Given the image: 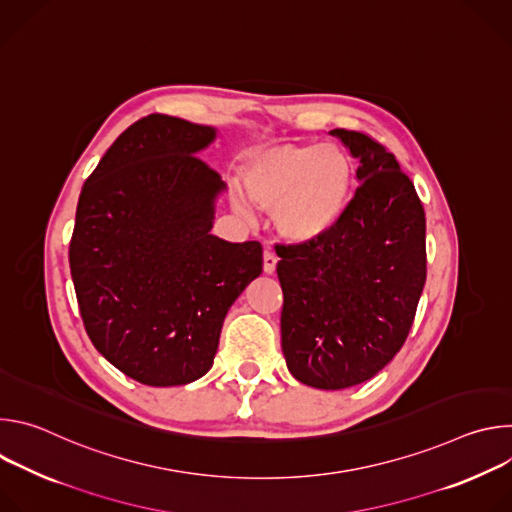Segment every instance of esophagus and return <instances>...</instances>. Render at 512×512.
<instances>
[{"label":"esophagus","mask_w":512,"mask_h":512,"mask_svg":"<svg viewBox=\"0 0 512 512\" xmlns=\"http://www.w3.org/2000/svg\"><path fill=\"white\" fill-rule=\"evenodd\" d=\"M275 267H277V257H275V253H273L271 249H265V253H263V271H265V273H273Z\"/></svg>","instance_id":"1"}]
</instances>
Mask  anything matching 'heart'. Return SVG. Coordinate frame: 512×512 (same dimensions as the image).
Wrapping results in <instances>:
<instances>
[{
    "mask_svg": "<svg viewBox=\"0 0 512 512\" xmlns=\"http://www.w3.org/2000/svg\"><path fill=\"white\" fill-rule=\"evenodd\" d=\"M243 184L259 206L273 210V223L287 241L310 243L342 218L354 164L332 143H277L251 156ZM235 206L241 214L249 212L243 196L235 198Z\"/></svg>",
    "mask_w": 512,
    "mask_h": 512,
    "instance_id": "obj_1",
    "label": "heart"
}]
</instances>
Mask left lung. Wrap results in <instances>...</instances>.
<instances>
[{
  "instance_id": "left-lung-1",
  "label": "left lung",
  "mask_w": 512,
  "mask_h": 512,
  "mask_svg": "<svg viewBox=\"0 0 512 512\" xmlns=\"http://www.w3.org/2000/svg\"><path fill=\"white\" fill-rule=\"evenodd\" d=\"M360 180L320 239L281 247V348L289 373L316 389L373 379L401 350L425 285V212L395 156L369 133L334 129ZM277 251V249H275Z\"/></svg>"
}]
</instances>
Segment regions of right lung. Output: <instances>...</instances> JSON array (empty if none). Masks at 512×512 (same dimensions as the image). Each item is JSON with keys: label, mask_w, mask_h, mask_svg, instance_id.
<instances>
[{"label": "right lung", "mask_w": 512, "mask_h": 512, "mask_svg": "<svg viewBox=\"0 0 512 512\" xmlns=\"http://www.w3.org/2000/svg\"><path fill=\"white\" fill-rule=\"evenodd\" d=\"M212 137L168 115L135 121L77 206L68 261L85 330L113 367L150 387L208 373L229 308L263 269L257 241L208 233L225 184L196 152Z\"/></svg>", "instance_id": "right-lung-1"}]
</instances>
